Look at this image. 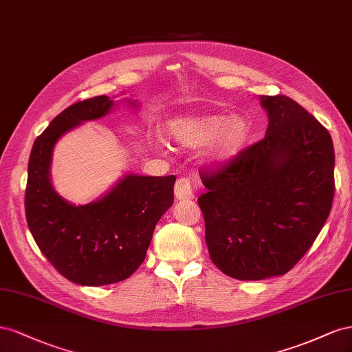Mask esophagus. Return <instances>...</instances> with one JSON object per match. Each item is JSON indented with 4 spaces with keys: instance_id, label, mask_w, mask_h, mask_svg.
<instances>
[{
    "instance_id": "1",
    "label": "esophagus",
    "mask_w": 352,
    "mask_h": 352,
    "mask_svg": "<svg viewBox=\"0 0 352 352\" xmlns=\"http://www.w3.org/2000/svg\"><path fill=\"white\" fill-rule=\"evenodd\" d=\"M175 197L179 199V200H188V199H193L195 197L192 183H190L188 178L182 177V178L177 179V183H175Z\"/></svg>"
}]
</instances>
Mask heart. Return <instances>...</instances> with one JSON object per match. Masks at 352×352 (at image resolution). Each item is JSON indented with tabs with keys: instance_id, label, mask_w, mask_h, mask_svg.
<instances>
[{
	"instance_id": "1",
	"label": "heart",
	"mask_w": 352,
	"mask_h": 352,
	"mask_svg": "<svg viewBox=\"0 0 352 352\" xmlns=\"http://www.w3.org/2000/svg\"><path fill=\"white\" fill-rule=\"evenodd\" d=\"M169 134L187 147L210 143V156L217 160H228L249 143L252 126L243 116L214 113L174 119L169 124Z\"/></svg>"
}]
</instances>
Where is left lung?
Listing matches in <instances>:
<instances>
[{
    "label": "left lung",
    "mask_w": 352,
    "mask_h": 352,
    "mask_svg": "<svg viewBox=\"0 0 352 352\" xmlns=\"http://www.w3.org/2000/svg\"><path fill=\"white\" fill-rule=\"evenodd\" d=\"M268 128L261 142L218 170H199L197 204L212 263L237 280L292 270L323 228L335 195L332 137L283 94L261 96Z\"/></svg>",
    "instance_id": "1"
}]
</instances>
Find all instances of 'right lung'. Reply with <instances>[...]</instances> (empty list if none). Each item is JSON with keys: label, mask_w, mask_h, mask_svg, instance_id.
Returning <instances> with one entry per match:
<instances>
[{"label": "right lung", "mask_w": 352, "mask_h": 352, "mask_svg": "<svg viewBox=\"0 0 352 352\" xmlns=\"http://www.w3.org/2000/svg\"><path fill=\"white\" fill-rule=\"evenodd\" d=\"M113 104L107 96H97L65 109L35 140L28 165V227L58 273L82 286L112 285L131 276L146 258L157 221L174 202L175 175H125L84 206L56 193L50 164L57 140L85 120L103 118Z\"/></svg>", "instance_id": "obj_1"}]
</instances>
